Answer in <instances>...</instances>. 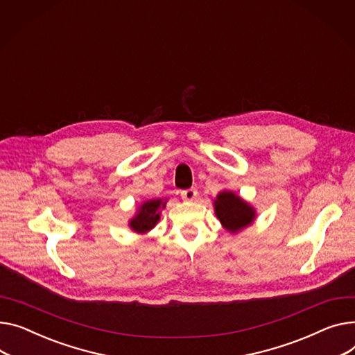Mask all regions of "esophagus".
Listing matches in <instances>:
<instances>
[{"instance_id": "1", "label": "esophagus", "mask_w": 355, "mask_h": 355, "mask_svg": "<svg viewBox=\"0 0 355 355\" xmlns=\"http://www.w3.org/2000/svg\"><path fill=\"white\" fill-rule=\"evenodd\" d=\"M197 194H198V193H197L196 188H187V190H182V191H181V197H182L184 200H187V201L196 200Z\"/></svg>"}]
</instances>
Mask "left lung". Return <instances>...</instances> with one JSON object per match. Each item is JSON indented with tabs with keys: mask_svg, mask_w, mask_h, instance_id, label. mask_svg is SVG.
<instances>
[{
	"mask_svg": "<svg viewBox=\"0 0 355 355\" xmlns=\"http://www.w3.org/2000/svg\"><path fill=\"white\" fill-rule=\"evenodd\" d=\"M216 216L232 234L248 227L255 218V209L232 191H223L214 201Z\"/></svg>",
	"mask_w": 355,
	"mask_h": 355,
	"instance_id": "8db88e82",
	"label": "left lung"
}]
</instances>
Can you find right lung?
<instances>
[{
	"label": "right lung",
	"instance_id": "add662e5",
	"mask_svg": "<svg viewBox=\"0 0 355 355\" xmlns=\"http://www.w3.org/2000/svg\"><path fill=\"white\" fill-rule=\"evenodd\" d=\"M165 207V201L162 200H148L143 202V205L139 207L137 211L135 217H132L128 223L132 231L138 234H144L154 228L157 223L159 221V209Z\"/></svg>",
	"mask_w": 355,
	"mask_h": 355
}]
</instances>
